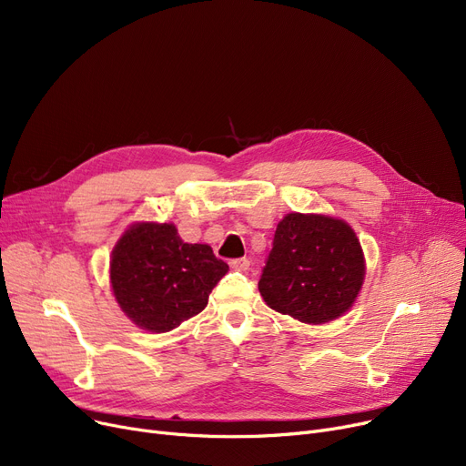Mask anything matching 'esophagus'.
<instances>
[{"mask_svg":"<svg viewBox=\"0 0 466 466\" xmlns=\"http://www.w3.org/2000/svg\"><path fill=\"white\" fill-rule=\"evenodd\" d=\"M249 264H251V260H249L248 257H243V258H234V260H230V268H234V270H238V272H246L248 268H249Z\"/></svg>","mask_w":466,"mask_h":466,"instance_id":"1","label":"esophagus"}]
</instances>
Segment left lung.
Segmentation results:
<instances>
[{
	"instance_id": "left-lung-1",
	"label": "left lung",
	"mask_w": 466,
	"mask_h": 466,
	"mask_svg": "<svg viewBox=\"0 0 466 466\" xmlns=\"http://www.w3.org/2000/svg\"><path fill=\"white\" fill-rule=\"evenodd\" d=\"M364 255L353 228L329 215H285L258 290L272 309L308 325L329 323L355 302Z\"/></svg>"
}]
</instances>
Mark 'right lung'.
Here are the masks:
<instances>
[{"label":"right lung","mask_w":466,"mask_h":466,"mask_svg":"<svg viewBox=\"0 0 466 466\" xmlns=\"http://www.w3.org/2000/svg\"><path fill=\"white\" fill-rule=\"evenodd\" d=\"M113 295L134 325L167 332L206 306L228 264L206 243H185L174 225H132L111 255Z\"/></svg>","instance_id":"obj_1"}]
</instances>
